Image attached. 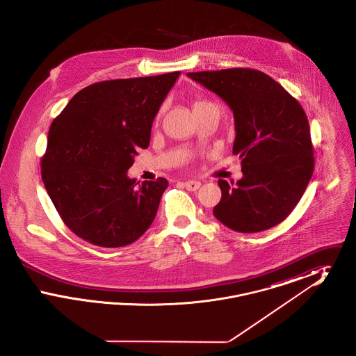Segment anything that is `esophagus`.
<instances>
[{"instance_id": "34e87169", "label": "esophagus", "mask_w": 356, "mask_h": 356, "mask_svg": "<svg viewBox=\"0 0 356 356\" xmlns=\"http://www.w3.org/2000/svg\"><path fill=\"white\" fill-rule=\"evenodd\" d=\"M202 186V183L200 181H196V180H188L184 183V186H186L188 191H192V192H195V191H197L199 188Z\"/></svg>"}]
</instances>
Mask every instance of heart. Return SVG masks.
<instances>
[{
	"label": "heart",
	"mask_w": 356,
	"mask_h": 356,
	"mask_svg": "<svg viewBox=\"0 0 356 356\" xmlns=\"http://www.w3.org/2000/svg\"><path fill=\"white\" fill-rule=\"evenodd\" d=\"M211 102H204V100H199V102H193V109H200V108H204V106H207V105H209Z\"/></svg>",
	"instance_id": "heart-1"
}]
</instances>
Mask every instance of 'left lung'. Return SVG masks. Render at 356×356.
<instances>
[{"mask_svg":"<svg viewBox=\"0 0 356 356\" xmlns=\"http://www.w3.org/2000/svg\"><path fill=\"white\" fill-rule=\"evenodd\" d=\"M220 96L234 112V154L241 159L236 184L219 180L213 215L243 234L270 229L302 199L314 173L309 124L299 102L268 74L250 68L188 73Z\"/></svg>","mask_w":356,"mask_h":356,"instance_id":"left-lung-1","label":"left lung"}]
</instances>
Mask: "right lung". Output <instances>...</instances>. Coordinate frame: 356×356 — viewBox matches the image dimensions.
Returning a JSON list of instances; mask_svg holds the SVG:
<instances>
[{"mask_svg":"<svg viewBox=\"0 0 356 356\" xmlns=\"http://www.w3.org/2000/svg\"><path fill=\"white\" fill-rule=\"evenodd\" d=\"M180 72L106 80L77 92L53 120L41 177L60 218L85 241L118 248L152 224L168 181L127 176Z\"/></svg>","mask_w":356,"mask_h":356,"instance_id":"add662e5","label":"right lung"}]
</instances>
